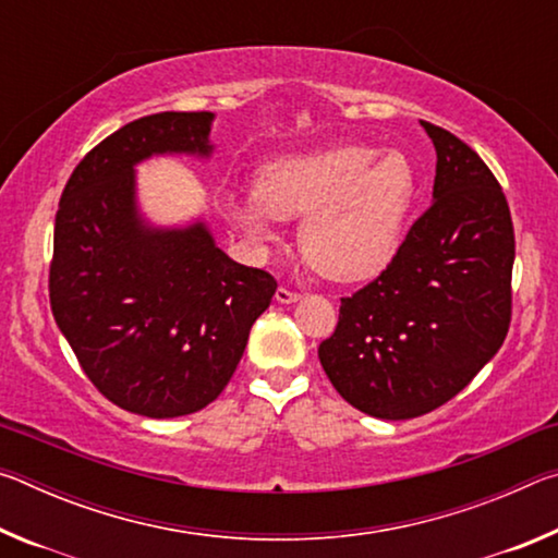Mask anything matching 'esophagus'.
<instances>
[{"mask_svg": "<svg viewBox=\"0 0 558 558\" xmlns=\"http://www.w3.org/2000/svg\"><path fill=\"white\" fill-rule=\"evenodd\" d=\"M276 300L282 302V305H288V302H298V300H300V292H298V290H290V288H286V286H280V288L276 290Z\"/></svg>", "mask_w": 558, "mask_h": 558, "instance_id": "esophagus-1", "label": "esophagus"}]
</instances>
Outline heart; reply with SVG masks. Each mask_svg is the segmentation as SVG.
Returning a JSON list of instances; mask_svg holds the SVG:
<instances>
[{
    "label": "heart",
    "instance_id": "b5f03b06",
    "mask_svg": "<svg viewBox=\"0 0 558 558\" xmlns=\"http://www.w3.org/2000/svg\"><path fill=\"white\" fill-rule=\"evenodd\" d=\"M418 174L399 149L349 143L270 162L258 186L229 202L231 219L266 241L280 219L305 216L300 248L332 280L372 278L403 239Z\"/></svg>",
    "mask_w": 558,
    "mask_h": 558
}]
</instances>
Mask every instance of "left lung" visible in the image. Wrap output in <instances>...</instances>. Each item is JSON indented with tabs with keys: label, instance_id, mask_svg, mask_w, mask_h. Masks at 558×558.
<instances>
[{
	"label": "left lung",
	"instance_id": "1",
	"mask_svg": "<svg viewBox=\"0 0 558 558\" xmlns=\"http://www.w3.org/2000/svg\"><path fill=\"white\" fill-rule=\"evenodd\" d=\"M436 145L433 202L389 266L342 298L319 364L347 403L374 418L436 411L497 354L512 323L514 226L475 149L421 122Z\"/></svg>",
	"mask_w": 558,
	"mask_h": 558
}]
</instances>
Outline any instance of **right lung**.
<instances>
[{
    "instance_id": "add662e5",
    "label": "right lung",
    "mask_w": 558,
    "mask_h": 558,
    "mask_svg": "<svg viewBox=\"0 0 558 558\" xmlns=\"http://www.w3.org/2000/svg\"><path fill=\"white\" fill-rule=\"evenodd\" d=\"M211 112H155L81 159L56 211L49 298L81 369L110 403L147 418L202 411L239 366L278 282L216 248L202 223L153 231L132 165L209 155Z\"/></svg>"
}]
</instances>
